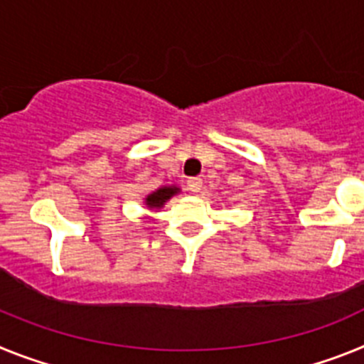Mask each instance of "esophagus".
Listing matches in <instances>:
<instances>
[{
    "instance_id": "obj_1",
    "label": "esophagus",
    "mask_w": 364,
    "mask_h": 364,
    "mask_svg": "<svg viewBox=\"0 0 364 364\" xmlns=\"http://www.w3.org/2000/svg\"><path fill=\"white\" fill-rule=\"evenodd\" d=\"M201 185H203V181H201L200 178H191L186 181V186H188V191H191L192 194H198V192L201 191Z\"/></svg>"
}]
</instances>
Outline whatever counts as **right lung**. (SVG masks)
<instances>
[{"instance_id":"add662e5","label":"right lung","mask_w":364,"mask_h":364,"mask_svg":"<svg viewBox=\"0 0 364 364\" xmlns=\"http://www.w3.org/2000/svg\"><path fill=\"white\" fill-rule=\"evenodd\" d=\"M173 194H178V188L176 186H164V188H159L154 194H150L146 198V205L150 208H159L163 207L164 201L170 200Z\"/></svg>"}]
</instances>
